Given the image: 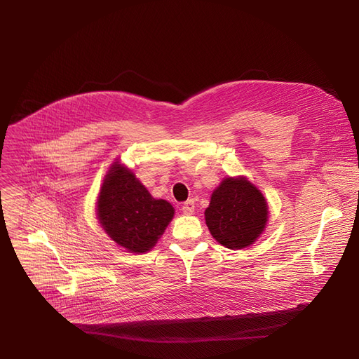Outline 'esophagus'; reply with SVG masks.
Segmentation results:
<instances>
[{
  "instance_id": "1",
  "label": "esophagus",
  "mask_w": 359,
  "mask_h": 359,
  "mask_svg": "<svg viewBox=\"0 0 359 359\" xmlns=\"http://www.w3.org/2000/svg\"><path fill=\"white\" fill-rule=\"evenodd\" d=\"M182 211L186 215H192L195 212V202L194 201H187L182 205Z\"/></svg>"
}]
</instances>
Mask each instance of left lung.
Returning a JSON list of instances; mask_svg holds the SVG:
<instances>
[{"mask_svg":"<svg viewBox=\"0 0 359 359\" xmlns=\"http://www.w3.org/2000/svg\"><path fill=\"white\" fill-rule=\"evenodd\" d=\"M268 202L246 177H227L214 191L205 221L212 237L231 250L253 244L268 222Z\"/></svg>","mask_w":359,"mask_h":359,"instance_id":"obj_1","label":"left lung"}]
</instances>
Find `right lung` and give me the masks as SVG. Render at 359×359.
Instances as JSON below:
<instances>
[{
	"label": "right lung",
	"instance_id": "obj_1",
	"mask_svg": "<svg viewBox=\"0 0 359 359\" xmlns=\"http://www.w3.org/2000/svg\"><path fill=\"white\" fill-rule=\"evenodd\" d=\"M175 215L172 203L154 199L129 168L115 161L97 199V218L107 236L130 253L156 246Z\"/></svg>",
	"mask_w": 359,
	"mask_h": 359
}]
</instances>
